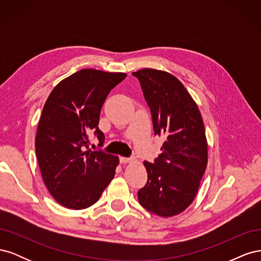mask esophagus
<instances>
[{
  "label": "esophagus",
  "instance_id": "34e87169",
  "mask_svg": "<svg viewBox=\"0 0 261 261\" xmlns=\"http://www.w3.org/2000/svg\"><path fill=\"white\" fill-rule=\"evenodd\" d=\"M120 161L122 163H130L134 161V158H125V156H121L120 158Z\"/></svg>",
  "mask_w": 261,
  "mask_h": 261
}]
</instances>
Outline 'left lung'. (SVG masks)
Returning a JSON list of instances; mask_svg holds the SVG:
<instances>
[{
    "label": "left lung",
    "instance_id": "8db88e82",
    "mask_svg": "<svg viewBox=\"0 0 261 261\" xmlns=\"http://www.w3.org/2000/svg\"><path fill=\"white\" fill-rule=\"evenodd\" d=\"M133 75L143 88L154 134L165 138L154 162H144L148 180L138 200L156 216H176L195 199L208 163L202 117L184 85L170 73L143 68Z\"/></svg>",
    "mask_w": 261,
    "mask_h": 261
}]
</instances>
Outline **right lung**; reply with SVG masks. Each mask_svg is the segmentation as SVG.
Masks as SVG:
<instances>
[{
	"label": "right lung",
	"mask_w": 261,
	"mask_h": 261,
	"mask_svg": "<svg viewBox=\"0 0 261 261\" xmlns=\"http://www.w3.org/2000/svg\"><path fill=\"white\" fill-rule=\"evenodd\" d=\"M125 73L81 69L61 81L46 99L36 135V154L44 184L68 209L97 202L115 175L118 156L88 149L93 132L102 146L101 108Z\"/></svg>",
	"instance_id": "1"
}]
</instances>
